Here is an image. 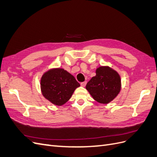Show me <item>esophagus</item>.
I'll use <instances>...</instances> for the list:
<instances>
[{"mask_svg":"<svg viewBox=\"0 0 157 157\" xmlns=\"http://www.w3.org/2000/svg\"><path fill=\"white\" fill-rule=\"evenodd\" d=\"M86 81H84V82H82L80 83V85H81L82 87H84L85 86H86Z\"/></svg>","mask_w":157,"mask_h":157,"instance_id":"34e87169","label":"esophagus"}]
</instances>
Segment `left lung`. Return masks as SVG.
<instances>
[{"label":"left lung","mask_w":157,"mask_h":157,"mask_svg":"<svg viewBox=\"0 0 157 157\" xmlns=\"http://www.w3.org/2000/svg\"><path fill=\"white\" fill-rule=\"evenodd\" d=\"M96 73V76L87 83L86 88L96 101L102 104L109 103L121 91L120 75L109 66L98 67Z\"/></svg>","instance_id":"left-lung-1"}]
</instances>
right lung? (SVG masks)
<instances>
[{
	"label": "right lung",
	"mask_w": 157,
	"mask_h": 157,
	"mask_svg": "<svg viewBox=\"0 0 157 157\" xmlns=\"http://www.w3.org/2000/svg\"><path fill=\"white\" fill-rule=\"evenodd\" d=\"M80 84L73 76L61 68L51 69L40 80L42 94L54 105H63L72 96Z\"/></svg>",
	"instance_id": "obj_1"
}]
</instances>
